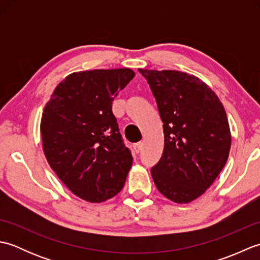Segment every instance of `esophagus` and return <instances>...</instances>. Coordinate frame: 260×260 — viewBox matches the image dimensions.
<instances>
[{"mask_svg":"<svg viewBox=\"0 0 260 260\" xmlns=\"http://www.w3.org/2000/svg\"><path fill=\"white\" fill-rule=\"evenodd\" d=\"M142 146L143 144L140 142V143H135V144L133 145V150L135 153H140V151L142 150Z\"/></svg>","mask_w":260,"mask_h":260,"instance_id":"esophagus-1","label":"esophagus"}]
</instances>
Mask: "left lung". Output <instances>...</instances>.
<instances>
[{
  "label": "left lung",
  "mask_w": 260,
  "mask_h": 260,
  "mask_svg": "<svg viewBox=\"0 0 260 260\" xmlns=\"http://www.w3.org/2000/svg\"><path fill=\"white\" fill-rule=\"evenodd\" d=\"M155 97L164 150L151 169L157 190L176 203L202 196L227 162L231 145L225 110L202 80L176 70L139 69Z\"/></svg>",
  "instance_id": "left-lung-1"
}]
</instances>
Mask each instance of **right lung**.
<instances>
[{"instance_id":"add662e5","label":"right lung","mask_w":260,"mask_h":260,"mask_svg":"<svg viewBox=\"0 0 260 260\" xmlns=\"http://www.w3.org/2000/svg\"><path fill=\"white\" fill-rule=\"evenodd\" d=\"M134 76L128 68L74 73L56 87L43 109L47 161L66 186L86 201L103 202L125 184L133 157L112 104Z\"/></svg>"}]
</instances>
